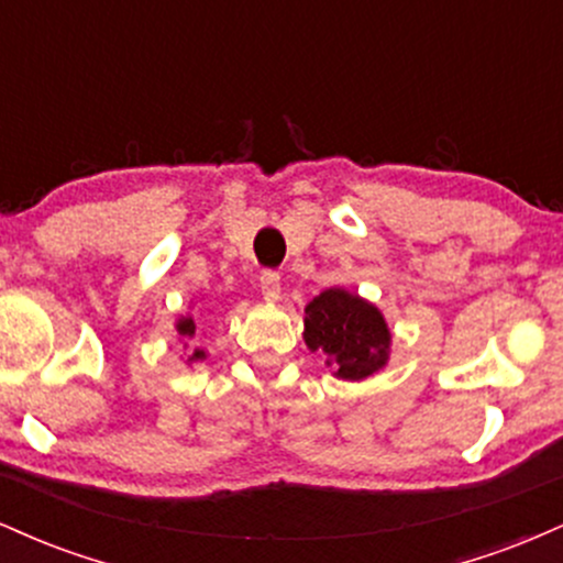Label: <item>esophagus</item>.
I'll return each instance as SVG.
<instances>
[{
  "mask_svg": "<svg viewBox=\"0 0 563 563\" xmlns=\"http://www.w3.org/2000/svg\"><path fill=\"white\" fill-rule=\"evenodd\" d=\"M260 286H262V296L267 301L280 299V273H275V269H264L260 275Z\"/></svg>",
  "mask_w": 563,
  "mask_h": 563,
  "instance_id": "1",
  "label": "esophagus"
}]
</instances>
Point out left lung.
I'll return each mask as SVG.
<instances>
[{
    "label": "left lung",
    "instance_id": "8db88e82",
    "mask_svg": "<svg viewBox=\"0 0 563 563\" xmlns=\"http://www.w3.org/2000/svg\"><path fill=\"white\" fill-rule=\"evenodd\" d=\"M303 312V341L312 352L328 354L325 365L339 378H367L389 360V328L378 309L360 296L328 288Z\"/></svg>",
    "mask_w": 563,
    "mask_h": 563
}]
</instances>
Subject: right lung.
<instances>
[{
  "label": "right lung",
  "instance_id": "add662e5",
  "mask_svg": "<svg viewBox=\"0 0 563 563\" xmlns=\"http://www.w3.org/2000/svg\"><path fill=\"white\" fill-rule=\"evenodd\" d=\"M177 331H179V335H185V339H192V335H196V322H192V318H183L177 322ZM203 357L206 354L200 352V349H196L190 360H203Z\"/></svg>",
  "mask_w": 563,
  "mask_h": 563
}]
</instances>
